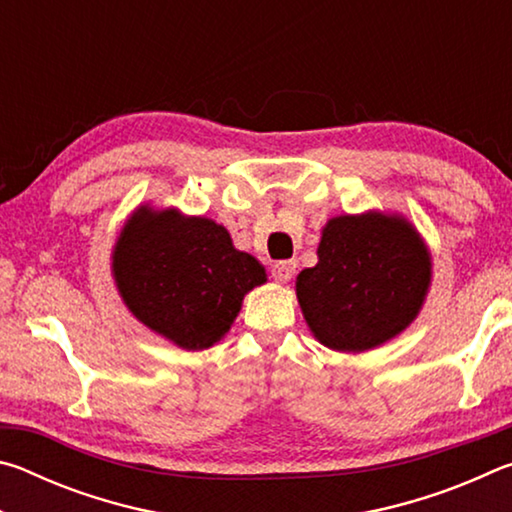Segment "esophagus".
Here are the masks:
<instances>
[{
  "label": "esophagus",
  "instance_id": "obj_1",
  "mask_svg": "<svg viewBox=\"0 0 512 512\" xmlns=\"http://www.w3.org/2000/svg\"><path fill=\"white\" fill-rule=\"evenodd\" d=\"M271 273H273L275 282H289L293 273H296V262H293V259H282V262H275Z\"/></svg>",
  "mask_w": 512,
  "mask_h": 512
}]
</instances>
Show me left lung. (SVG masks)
<instances>
[{
  "label": "left lung",
  "mask_w": 512,
  "mask_h": 512,
  "mask_svg": "<svg viewBox=\"0 0 512 512\" xmlns=\"http://www.w3.org/2000/svg\"><path fill=\"white\" fill-rule=\"evenodd\" d=\"M429 280V253L413 225L368 212L325 225L318 264L298 275L296 291L320 343L363 352L393 339L418 316Z\"/></svg>",
  "instance_id": "8db88e82"
}]
</instances>
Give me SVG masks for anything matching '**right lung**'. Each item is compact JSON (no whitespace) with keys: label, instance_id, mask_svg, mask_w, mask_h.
I'll use <instances>...</instances> for the list:
<instances>
[{"label":"right lung","instance_id":"add662e5","mask_svg":"<svg viewBox=\"0 0 512 512\" xmlns=\"http://www.w3.org/2000/svg\"><path fill=\"white\" fill-rule=\"evenodd\" d=\"M121 298L153 332L185 350H205L228 332L264 266L239 253L223 225L142 207L112 255Z\"/></svg>","mask_w":512,"mask_h":512}]
</instances>
